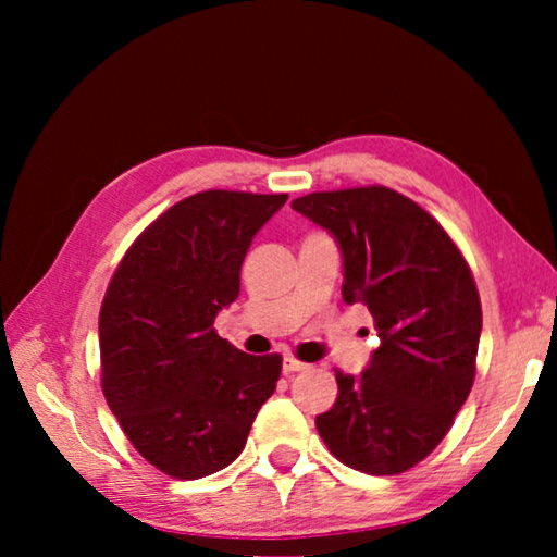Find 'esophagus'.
I'll use <instances>...</instances> for the list:
<instances>
[{
  "label": "esophagus",
  "mask_w": 557,
  "mask_h": 557,
  "mask_svg": "<svg viewBox=\"0 0 557 557\" xmlns=\"http://www.w3.org/2000/svg\"><path fill=\"white\" fill-rule=\"evenodd\" d=\"M282 369H285V373H295V371L309 369V366L305 361H299V358H295V356H285V361H282Z\"/></svg>",
  "instance_id": "34e87169"
}]
</instances>
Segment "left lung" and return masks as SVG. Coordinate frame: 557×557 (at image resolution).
I'll use <instances>...</instances> for the list:
<instances>
[{"instance_id":"obj_1","label":"left lung","mask_w":557,"mask_h":557,"mask_svg":"<svg viewBox=\"0 0 557 557\" xmlns=\"http://www.w3.org/2000/svg\"><path fill=\"white\" fill-rule=\"evenodd\" d=\"M292 209L334 235L346 305L363 301L381 346L361 375L336 371L317 430L346 467L391 476L447 435L476 373L482 301L447 231L393 188L317 191Z\"/></svg>"}]
</instances>
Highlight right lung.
<instances>
[{"label": "right lung", "mask_w": 557, "mask_h": 557, "mask_svg": "<svg viewBox=\"0 0 557 557\" xmlns=\"http://www.w3.org/2000/svg\"><path fill=\"white\" fill-rule=\"evenodd\" d=\"M287 194L201 191L132 243L100 307L102 393L127 440L174 479H201L240 455L282 356H248L213 322L240 292L256 233Z\"/></svg>", "instance_id": "1"}]
</instances>
